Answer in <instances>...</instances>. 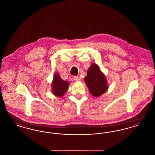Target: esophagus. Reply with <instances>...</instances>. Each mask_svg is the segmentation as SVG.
I'll list each match as a JSON object with an SVG mask.
<instances>
[{"instance_id": "esophagus-1", "label": "esophagus", "mask_w": 155, "mask_h": 155, "mask_svg": "<svg viewBox=\"0 0 155 155\" xmlns=\"http://www.w3.org/2000/svg\"><path fill=\"white\" fill-rule=\"evenodd\" d=\"M74 81H78L80 80V77H78V76H75V77H74Z\"/></svg>"}]
</instances>
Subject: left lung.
Masks as SVG:
<instances>
[{
    "instance_id": "obj_1",
    "label": "left lung",
    "mask_w": 155,
    "mask_h": 155,
    "mask_svg": "<svg viewBox=\"0 0 155 155\" xmlns=\"http://www.w3.org/2000/svg\"><path fill=\"white\" fill-rule=\"evenodd\" d=\"M84 80L89 92L95 97L101 96L108 88L105 76L96 64H92L89 68Z\"/></svg>"
}]
</instances>
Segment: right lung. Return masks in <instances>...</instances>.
I'll list each match as a JSON object with an SVG mask.
<instances>
[{
	"mask_svg": "<svg viewBox=\"0 0 155 155\" xmlns=\"http://www.w3.org/2000/svg\"><path fill=\"white\" fill-rule=\"evenodd\" d=\"M69 84L63 80L58 73L54 75L52 84V92L56 96L61 97L66 92Z\"/></svg>",
	"mask_w": 155,
	"mask_h": 155,
	"instance_id": "1",
	"label": "right lung"
}]
</instances>
